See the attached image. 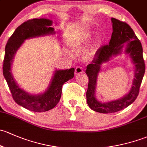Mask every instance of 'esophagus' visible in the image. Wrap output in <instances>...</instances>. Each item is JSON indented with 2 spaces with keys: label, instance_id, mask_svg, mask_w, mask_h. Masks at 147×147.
<instances>
[{
  "label": "esophagus",
  "instance_id": "obj_1",
  "mask_svg": "<svg viewBox=\"0 0 147 147\" xmlns=\"http://www.w3.org/2000/svg\"><path fill=\"white\" fill-rule=\"evenodd\" d=\"M83 68L81 67V66H77L75 69V74L76 75H78L80 74L83 73Z\"/></svg>",
  "mask_w": 147,
  "mask_h": 147
}]
</instances>
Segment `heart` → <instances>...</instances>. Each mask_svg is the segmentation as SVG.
Wrapping results in <instances>:
<instances>
[{
    "mask_svg": "<svg viewBox=\"0 0 147 147\" xmlns=\"http://www.w3.org/2000/svg\"><path fill=\"white\" fill-rule=\"evenodd\" d=\"M90 37V32H88V31L82 33V34H81V36L79 37V38H78V43L81 44V43H83V42H86V41H87L88 40L89 37ZM93 54H94V51L90 50V51H88L87 55L88 57H93Z\"/></svg>",
    "mask_w": 147,
    "mask_h": 147,
    "instance_id": "heart-1",
    "label": "heart"
}]
</instances>
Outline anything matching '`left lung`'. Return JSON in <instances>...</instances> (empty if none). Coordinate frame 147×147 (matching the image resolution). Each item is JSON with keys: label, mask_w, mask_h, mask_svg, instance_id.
Masks as SVG:
<instances>
[{"label": "left lung", "mask_w": 147, "mask_h": 147, "mask_svg": "<svg viewBox=\"0 0 147 147\" xmlns=\"http://www.w3.org/2000/svg\"><path fill=\"white\" fill-rule=\"evenodd\" d=\"M113 33L109 45L102 46L97 51L94 59L87 66L86 73L88 77V86L86 98L88 106L98 113H107L118 112L131 105L137 98L142 78L145 72V63L143 58L142 44L133 30L126 22L115 18H111ZM124 51L132 59L135 66V78L130 91L122 98L107 103L100 102L95 94L96 79L102 63L114 56L121 54Z\"/></svg>", "instance_id": "left-lung-1"}]
</instances>
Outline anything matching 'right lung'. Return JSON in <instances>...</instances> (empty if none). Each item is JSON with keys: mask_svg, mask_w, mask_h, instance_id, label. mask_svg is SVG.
<instances>
[{"mask_svg": "<svg viewBox=\"0 0 147 147\" xmlns=\"http://www.w3.org/2000/svg\"><path fill=\"white\" fill-rule=\"evenodd\" d=\"M51 25L52 21L46 18L26 21L15 30L7 41L5 49L3 74L15 102L29 110L38 113L48 111L57 105L61 96L62 86L74 78L75 70L74 68L65 70L56 69L50 84L44 93L30 94L18 86L12 74L11 66L16 51L25 40L56 34Z\"/></svg>", "mask_w": 147, "mask_h": 147, "instance_id": "right-lung-1", "label": "right lung"}]
</instances>
